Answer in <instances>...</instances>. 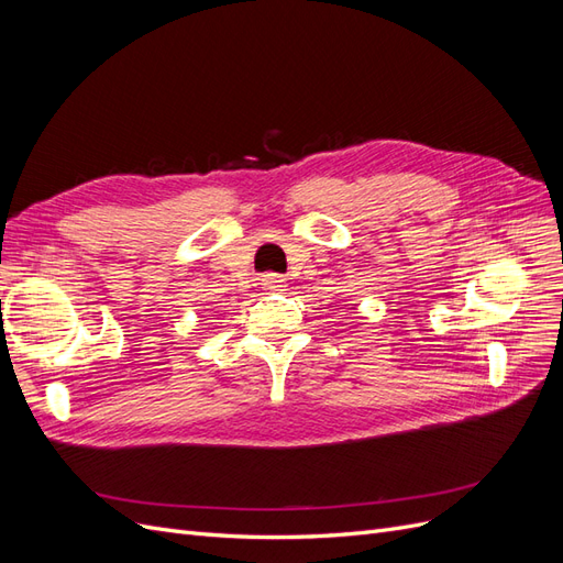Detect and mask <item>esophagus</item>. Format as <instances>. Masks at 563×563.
<instances>
[{"mask_svg": "<svg viewBox=\"0 0 563 563\" xmlns=\"http://www.w3.org/2000/svg\"><path fill=\"white\" fill-rule=\"evenodd\" d=\"M261 284L265 288H269V291H282V288L286 286V279L282 275H277V272H267V275H263Z\"/></svg>", "mask_w": 563, "mask_h": 563, "instance_id": "34e87169", "label": "esophagus"}]
</instances>
